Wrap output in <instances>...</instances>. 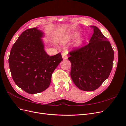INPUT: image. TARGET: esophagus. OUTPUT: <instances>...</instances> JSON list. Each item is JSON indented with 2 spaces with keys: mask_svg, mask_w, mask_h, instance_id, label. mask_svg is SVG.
<instances>
[{
  "mask_svg": "<svg viewBox=\"0 0 126 126\" xmlns=\"http://www.w3.org/2000/svg\"><path fill=\"white\" fill-rule=\"evenodd\" d=\"M62 58H63V59H68L67 52H64L62 53Z\"/></svg>",
  "mask_w": 126,
  "mask_h": 126,
  "instance_id": "obj_1",
  "label": "esophagus"
}]
</instances>
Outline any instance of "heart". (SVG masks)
<instances>
[{
    "label": "heart",
    "mask_w": 126,
    "mask_h": 126,
    "mask_svg": "<svg viewBox=\"0 0 126 126\" xmlns=\"http://www.w3.org/2000/svg\"><path fill=\"white\" fill-rule=\"evenodd\" d=\"M69 39V37H65L61 39V40H62V42H66L68 41Z\"/></svg>",
    "instance_id": "obj_1"
}]
</instances>
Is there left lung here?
Instances as JSON below:
<instances>
[{"label":"left lung","instance_id":"left-lung-1","mask_svg":"<svg viewBox=\"0 0 126 126\" xmlns=\"http://www.w3.org/2000/svg\"><path fill=\"white\" fill-rule=\"evenodd\" d=\"M89 43L69 53L70 75L74 84L84 91H93L106 80L112 71L114 51L108 39L96 26Z\"/></svg>","mask_w":126,"mask_h":126}]
</instances>
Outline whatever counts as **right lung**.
Segmentation results:
<instances>
[{
  "mask_svg": "<svg viewBox=\"0 0 126 126\" xmlns=\"http://www.w3.org/2000/svg\"><path fill=\"white\" fill-rule=\"evenodd\" d=\"M44 32L37 27L25 30L15 42L9 58L14 82L27 93L47 89L53 72L63 59L61 54L50 56L44 50Z\"/></svg>",
  "mask_w": 126,
  "mask_h": 126,
  "instance_id": "right-lung-1",
  "label": "right lung"
}]
</instances>
